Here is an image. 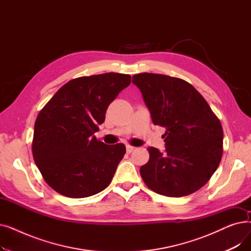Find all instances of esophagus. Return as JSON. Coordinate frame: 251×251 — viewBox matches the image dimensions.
I'll list each match as a JSON object with an SVG mask.
<instances>
[{
  "mask_svg": "<svg viewBox=\"0 0 251 251\" xmlns=\"http://www.w3.org/2000/svg\"><path fill=\"white\" fill-rule=\"evenodd\" d=\"M134 150H135V148H134V147H131V146H126V151H127L128 153H131V152H132Z\"/></svg>",
  "mask_w": 251,
  "mask_h": 251,
  "instance_id": "1",
  "label": "esophagus"
}]
</instances>
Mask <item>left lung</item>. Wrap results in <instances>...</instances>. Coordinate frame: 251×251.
I'll return each mask as SVG.
<instances>
[{"mask_svg":"<svg viewBox=\"0 0 251 251\" xmlns=\"http://www.w3.org/2000/svg\"><path fill=\"white\" fill-rule=\"evenodd\" d=\"M152 123L166 128L165 151L150 148L140 175L152 191L181 197L201 188L219 167L223 128L212 109L191 84L163 74L132 77Z\"/></svg>","mask_w":251,"mask_h":251,"instance_id":"obj_1","label":"left lung"}]
</instances>
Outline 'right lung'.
<instances>
[{"instance_id":"obj_1","label":"right lung","mask_w":251,"mask_h":251,"mask_svg":"<svg viewBox=\"0 0 251 251\" xmlns=\"http://www.w3.org/2000/svg\"><path fill=\"white\" fill-rule=\"evenodd\" d=\"M131 82V76L104 73L64 84L39 112L32 154L45 181L58 193L82 199L111 183L123 159V143L108 146L94 135L109 104Z\"/></svg>"}]
</instances>
